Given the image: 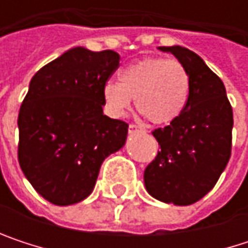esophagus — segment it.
<instances>
[{"label": "esophagus", "instance_id": "34e87169", "mask_svg": "<svg viewBox=\"0 0 248 248\" xmlns=\"http://www.w3.org/2000/svg\"><path fill=\"white\" fill-rule=\"evenodd\" d=\"M142 133V132H145V129L143 127H140V126H136V124H129V133Z\"/></svg>", "mask_w": 248, "mask_h": 248}]
</instances>
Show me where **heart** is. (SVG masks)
Wrapping results in <instances>:
<instances>
[{"label": "heart", "mask_w": 248, "mask_h": 248, "mask_svg": "<svg viewBox=\"0 0 248 248\" xmlns=\"http://www.w3.org/2000/svg\"><path fill=\"white\" fill-rule=\"evenodd\" d=\"M189 90V75L178 60L151 57L124 67L119 83L108 81L103 100L115 118L124 116L135 99L138 112L151 124H170L184 112Z\"/></svg>", "instance_id": "obj_1"}]
</instances>
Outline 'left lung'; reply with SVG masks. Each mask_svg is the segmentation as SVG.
<instances>
[{
	"label": "left lung",
	"mask_w": 248,
	"mask_h": 248,
	"mask_svg": "<svg viewBox=\"0 0 248 248\" xmlns=\"http://www.w3.org/2000/svg\"><path fill=\"white\" fill-rule=\"evenodd\" d=\"M186 69L191 90L181 116L152 135L161 151L146 167V191L173 205H191L217 184L231 155L232 109L221 78L194 51L158 47Z\"/></svg>",
	"instance_id": "1"
}]
</instances>
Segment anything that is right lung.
<instances>
[{
	"label": "right lung",
	"mask_w": 248,
	"mask_h": 248,
	"mask_svg": "<svg viewBox=\"0 0 248 248\" xmlns=\"http://www.w3.org/2000/svg\"><path fill=\"white\" fill-rule=\"evenodd\" d=\"M113 50L75 47L32 76L18 113V162L54 205L87 198L103 161L124 148L127 124L103 113V86L119 66Z\"/></svg>",
	"instance_id": "1"
}]
</instances>
